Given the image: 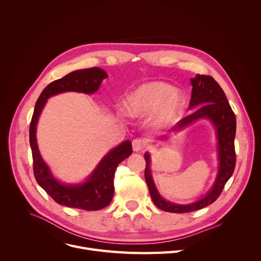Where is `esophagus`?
Wrapping results in <instances>:
<instances>
[{
  "label": "esophagus",
  "mask_w": 261,
  "mask_h": 261,
  "mask_svg": "<svg viewBox=\"0 0 261 261\" xmlns=\"http://www.w3.org/2000/svg\"><path fill=\"white\" fill-rule=\"evenodd\" d=\"M132 148L136 152L142 151V150H144L146 148V144L142 140L136 139V140H133V142H132Z\"/></svg>",
  "instance_id": "34e87169"
}]
</instances>
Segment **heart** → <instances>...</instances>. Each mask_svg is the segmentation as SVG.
<instances>
[{"mask_svg":"<svg viewBox=\"0 0 261 261\" xmlns=\"http://www.w3.org/2000/svg\"><path fill=\"white\" fill-rule=\"evenodd\" d=\"M184 96L164 81H148L132 91L125 100L126 112L132 117H142L155 111L159 125H169L182 113Z\"/></svg>","mask_w":261,"mask_h":261,"instance_id":"heart-1","label":"heart"}]
</instances>
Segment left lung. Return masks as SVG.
Here are the masks:
<instances>
[{
    "label": "left lung",
    "instance_id": "1",
    "mask_svg": "<svg viewBox=\"0 0 261 261\" xmlns=\"http://www.w3.org/2000/svg\"><path fill=\"white\" fill-rule=\"evenodd\" d=\"M190 82L193 86V91H191V99L188 109L196 108V110L190 115L176 122V125L171 129V131H179L200 118L211 119L217 132L219 170L214 186L204 198L191 204H175L164 200L158 193L151 172H150V155L149 153H145V179L150 196L160 210L169 213H190L208 206L221 195L224 185L229 180L236 166L234 144L236 134V116L232 112L223 90L212 76L207 75H197L195 78L190 79ZM163 139L167 140V136H164Z\"/></svg>",
    "mask_w": 261,
    "mask_h": 261
}]
</instances>
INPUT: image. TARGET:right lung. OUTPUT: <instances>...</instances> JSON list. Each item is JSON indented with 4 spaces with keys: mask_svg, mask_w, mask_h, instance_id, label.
Listing matches in <instances>:
<instances>
[{
    "mask_svg": "<svg viewBox=\"0 0 261 261\" xmlns=\"http://www.w3.org/2000/svg\"><path fill=\"white\" fill-rule=\"evenodd\" d=\"M107 77V73L99 67H91L72 72L63 78L50 82L41 93L35 106L30 126V143L36 181L55 202L67 207L84 211H99L109 205L114 195L113 180L116 167L120 162L132 153V145L130 141H126L112 149L101 160L85 183L65 185L55 179L40 155L36 139L38 118L50 96L68 91L93 94L99 89L101 81Z\"/></svg>",
    "mask_w": 261,
    "mask_h": 261,
    "instance_id": "obj_1",
    "label": "right lung"
}]
</instances>
